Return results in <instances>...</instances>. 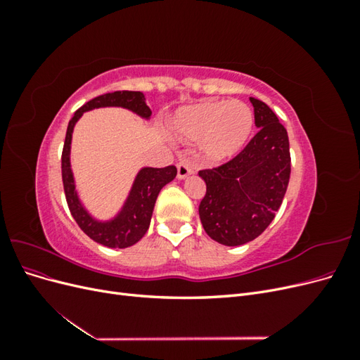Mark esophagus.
<instances>
[{"instance_id":"1","label":"esophagus","mask_w":360,"mask_h":360,"mask_svg":"<svg viewBox=\"0 0 360 360\" xmlns=\"http://www.w3.org/2000/svg\"><path fill=\"white\" fill-rule=\"evenodd\" d=\"M193 172V168L189 165L188 162H179L177 163V177L179 179H186L189 174Z\"/></svg>"}]
</instances>
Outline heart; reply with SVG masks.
<instances>
[{"instance_id": "obj_1", "label": "heart", "mask_w": 360, "mask_h": 360, "mask_svg": "<svg viewBox=\"0 0 360 360\" xmlns=\"http://www.w3.org/2000/svg\"><path fill=\"white\" fill-rule=\"evenodd\" d=\"M254 126V112L238 101L207 102L181 110L174 129L184 138L201 139L202 155L225 160L240 150Z\"/></svg>"}]
</instances>
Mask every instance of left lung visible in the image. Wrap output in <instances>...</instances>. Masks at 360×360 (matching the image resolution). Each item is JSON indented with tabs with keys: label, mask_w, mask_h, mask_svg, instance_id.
I'll return each instance as SVG.
<instances>
[{
	"label": "left lung",
	"mask_w": 360,
	"mask_h": 360,
	"mask_svg": "<svg viewBox=\"0 0 360 360\" xmlns=\"http://www.w3.org/2000/svg\"><path fill=\"white\" fill-rule=\"evenodd\" d=\"M249 101L258 132L233 159L198 172L207 186L198 209L201 224L213 240L225 246L245 245L263 233L290 181L287 129L264 102L255 97Z\"/></svg>",
	"instance_id": "8db88e82"
}]
</instances>
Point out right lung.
<instances>
[{"label": "right lung", "mask_w": 360, "mask_h": 360, "mask_svg": "<svg viewBox=\"0 0 360 360\" xmlns=\"http://www.w3.org/2000/svg\"><path fill=\"white\" fill-rule=\"evenodd\" d=\"M102 106H122L144 118H148L151 115L150 108L146 103V97L141 91L124 90L106 93L94 97V99L81 106L69 122L66 139H64L61 155L63 186L64 193H66L69 210L81 230L97 243L108 248L123 249L135 245L144 237L150 226L151 214H153L158 195L167 183H169L177 176V168L174 165L165 168H143L135 179L134 188L130 191V195L123 207V210L120 212L115 219L110 222L94 221L81 205L78 195L75 192L73 174L70 169V143L75 123L78 122L79 117L85 111Z\"/></svg>", "instance_id": "obj_1"}]
</instances>
